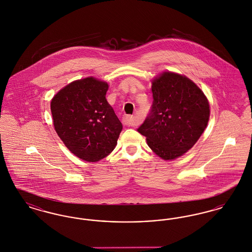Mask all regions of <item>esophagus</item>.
I'll list each match as a JSON object with an SVG mask.
<instances>
[{"label":"esophagus","instance_id":"1","mask_svg":"<svg viewBox=\"0 0 252 252\" xmlns=\"http://www.w3.org/2000/svg\"><path fill=\"white\" fill-rule=\"evenodd\" d=\"M123 124L126 126H136L139 125V121L133 116H125L123 118Z\"/></svg>","mask_w":252,"mask_h":252}]
</instances>
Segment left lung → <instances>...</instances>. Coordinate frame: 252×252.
Masks as SVG:
<instances>
[{
	"label": "left lung",
	"instance_id": "8db88e82",
	"mask_svg": "<svg viewBox=\"0 0 252 252\" xmlns=\"http://www.w3.org/2000/svg\"><path fill=\"white\" fill-rule=\"evenodd\" d=\"M153 103L137 129L163 159L182 156L197 142L210 117L209 102L186 76L163 72L152 82Z\"/></svg>",
	"mask_w": 252,
	"mask_h": 252
}]
</instances>
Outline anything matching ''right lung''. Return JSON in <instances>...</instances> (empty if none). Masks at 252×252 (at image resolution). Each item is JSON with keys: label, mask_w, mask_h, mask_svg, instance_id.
Listing matches in <instances>:
<instances>
[{"label": "right lung", "mask_w": 252, "mask_h": 252, "mask_svg": "<svg viewBox=\"0 0 252 252\" xmlns=\"http://www.w3.org/2000/svg\"><path fill=\"white\" fill-rule=\"evenodd\" d=\"M108 89L106 82L87 77L60 90L51 102L59 137L72 154L86 161L108 156L123 128L106 99Z\"/></svg>", "instance_id": "add662e5"}]
</instances>
